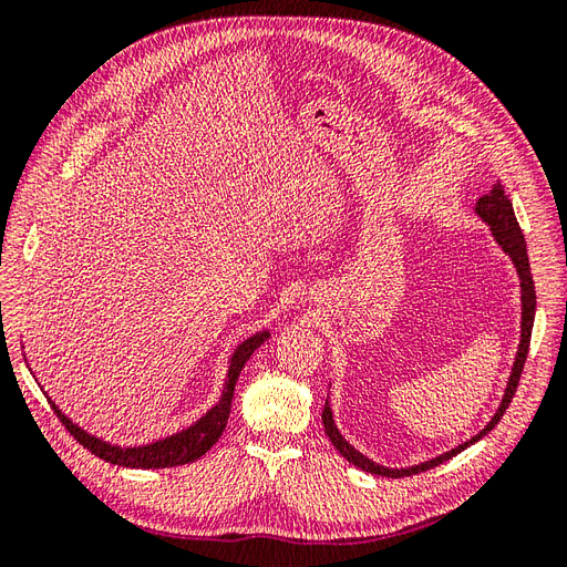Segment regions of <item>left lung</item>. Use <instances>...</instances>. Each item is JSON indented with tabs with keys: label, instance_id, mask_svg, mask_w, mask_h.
<instances>
[{
	"label": "left lung",
	"instance_id": "8db88e82",
	"mask_svg": "<svg viewBox=\"0 0 567 567\" xmlns=\"http://www.w3.org/2000/svg\"><path fill=\"white\" fill-rule=\"evenodd\" d=\"M475 215L485 221V225L489 227L492 236L496 246H499L506 255L508 260L513 262V267H516L518 271V281H520V340H518V350H516V359H513V367H511V373H508V381H506V388H504V394H502V402L499 406H496L494 416L489 419V423L480 431L477 435H473L471 440L461 442L458 447L450 450V452H442L433 458L427 461H421V463H414V466H406V468H390V466H383V463H375L373 458H369L367 454H362L359 450H354L352 444L342 437V433L338 431V425L333 421V409H331V400L326 398V404H323V411H321V421H323V431L326 435H329V440L333 442V447L346 456L352 466L362 468L367 473H373V475H383V477H404V475H414V473H421V471H427V468H435L440 466V463L450 461L452 456L461 454L463 450H468L471 444H475L477 440H483L492 427L502 421V416L506 414V409L513 400V394H516L518 390V381H520V373H523V367H525V359H527V348H529V336H532V326H535V310H537V293H535V281H532V274H529V260H527V246H525V236L520 231V225L516 219V213H513V203L508 198V194L504 192V186L496 182L492 184L489 194L480 198L475 203Z\"/></svg>",
	"mask_w": 567,
	"mask_h": 567
}]
</instances>
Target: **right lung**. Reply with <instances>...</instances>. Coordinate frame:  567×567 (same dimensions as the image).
Listing matches in <instances>:
<instances>
[{
	"label": "right lung",
	"mask_w": 567,
	"mask_h": 567,
	"mask_svg": "<svg viewBox=\"0 0 567 567\" xmlns=\"http://www.w3.org/2000/svg\"><path fill=\"white\" fill-rule=\"evenodd\" d=\"M269 336H271L269 329H262V331H257V333L248 336L246 340L238 342L227 362V375H225V385H221L219 400L208 411H205L200 419H196L192 425L184 427V431L173 433V435H167L156 442L134 444V447H123V444L106 442V440L87 433L78 423H73L56 406V402L49 400V404L56 411V416L63 421V425L68 427V433H71L82 444V447H87L99 458L115 463V466H125V468L182 466V463H192V461L200 458L219 440V435L225 433L229 414H231V400H234V388L238 381V373L244 371L250 354L260 348Z\"/></svg>",
	"instance_id": "add662e5"
}]
</instances>
